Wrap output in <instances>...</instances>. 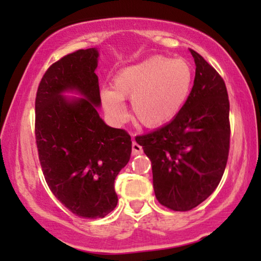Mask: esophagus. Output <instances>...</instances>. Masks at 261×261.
I'll return each mask as SVG.
<instances>
[{"label":"esophagus","instance_id":"1","mask_svg":"<svg viewBox=\"0 0 261 261\" xmlns=\"http://www.w3.org/2000/svg\"><path fill=\"white\" fill-rule=\"evenodd\" d=\"M142 153H144V149H142L141 146L133 141V144H132V154L139 155V154H142Z\"/></svg>","mask_w":261,"mask_h":261}]
</instances>
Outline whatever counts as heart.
I'll return each instance as SVG.
<instances>
[{
	"label": "heart",
	"instance_id": "heart-1",
	"mask_svg": "<svg viewBox=\"0 0 261 261\" xmlns=\"http://www.w3.org/2000/svg\"><path fill=\"white\" fill-rule=\"evenodd\" d=\"M192 85L194 71L187 60L154 56L122 67L113 78V89L101 90V102L110 119L122 122L127 117L123 99L132 98L135 119L159 128L181 112Z\"/></svg>",
	"mask_w": 261,
	"mask_h": 261
}]
</instances>
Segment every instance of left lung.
I'll use <instances>...</instances> for the list:
<instances>
[{
    "instance_id": "obj_1",
    "label": "left lung",
    "mask_w": 261,
    "mask_h": 261,
    "mask_svg": "<svg viewBox=\"0 0 261 261\" xmlns=\"http://www.w3.org/2000/svg\"><path fill=\"white\" fill-rule=\"evenodd\" d=\"M194 87L184 108L170 123L139 137L151 159L153 188L160 204L188 212L219 185L229 153V99L226 84L201 55Z\"/></svg>"
}]
</instances>
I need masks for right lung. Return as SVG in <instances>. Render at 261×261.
I'll return each instance as SVG.
<instances>
[{"instance_id": "obj_1", "label": "right lung", "mask_w": 261, "mask_h": 261, "mask_svg": "<svg viewBox=\"0 0 261 261\" xmlns=\"http://www.w3.org/2000/svg\"><path fill=\"white\" fill-rule=\"evenodd\" d=\"M97 63V48L66 55L48 67L35 97V140L46 183L83 219H102L115 209L114 181L132 152L130 135L98 115ZM65 91L84 98H64Z\"/></svg>"}]
</instances>
